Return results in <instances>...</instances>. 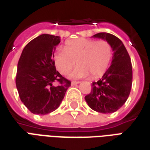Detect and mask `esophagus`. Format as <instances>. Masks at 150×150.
Returning a JSON list of instances; mask_svg holds the SVG:
<instances>
[{
  "label": "esophagus",
  "instance_id": "obj_1",
  "mask_svg": "<svg viewBox=\"0 0 150 150\" xmlns=\"http://www.w3.org/2000/svg\"><path fill=\"white\" fill-rule=\"evenodd\" d=\"M79 81H72L71 82V85H76L77 83H79Z\"/></svg>",
  "mask_w": 150,
  "mask_h": 150
}]
</instances>
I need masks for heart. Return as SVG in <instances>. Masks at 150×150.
<instances>
[{"instance_id":"b5f03b06","label":"heart","mask_w":150,"mask_h":150,"mask_svg":"<svg viewBox=\"0 0 150 150\" xmlns=\"http://www.w3.org/2000/svg\"><path fill=\"white\" fill-rule=\"evenodd\" d=\"M54 63L62 75H67L74 68V78H83L89 75L95 79L102 75L113 58V48L107 40L79 38L65 43L64 50L54 53Z\"/></svg>"}]
</instances>
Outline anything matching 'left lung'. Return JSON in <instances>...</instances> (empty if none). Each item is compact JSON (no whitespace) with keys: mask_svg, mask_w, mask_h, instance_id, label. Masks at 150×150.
Masks as SVG:
<instances>
[{"mask_svg":"<svg viewBox=\"0 0 150 150\" xmlns=\"http://www.w3.org/2000/svg\"><path fill=\"white\" fill-rule=\"evenodd\" d=\"M110 43L113 48L112 64L85 96L89 107L99 113H113L122 107L129 97L132 84V67L125 46L115 35L100 32L93 35Z\"/></svg>","mask_w":150,"mask_h":150,"instance_id":"left-lung-1","label":"left lung"}]
</instances>
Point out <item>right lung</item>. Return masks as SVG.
Instances as JSON below:
<instances>
[{
	"instance_id": "1",
	"label": "right lung",
	"mask_w": 150,
	"mask_h": 150,
	"mask_svg": "<svg viewBox=\"0 0 150 150\" xmlns=\"http://www.w3.org/2000/svg\"><path fill=\"white\" fill-rule=\"evenodd\" d=\"M59 43L57 35H39L25 46L18 63L15 82L18 95L35 115L57 110L71 83L55 67L54 51ZM55 82L57 86L54 85Z\"/></svg>"
}]
</instances>
